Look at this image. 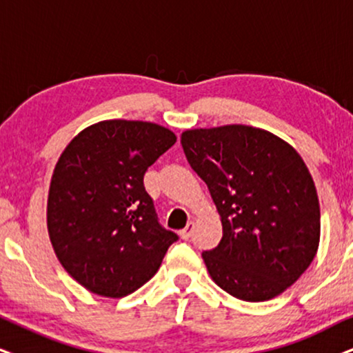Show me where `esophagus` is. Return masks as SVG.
I'll use <instances>...</instances> for the list:
<instances>
[{"label": "esophagus", "instance_id": "34e87169", "mask_svg": "<svg viewBox=\"0 0 353 353\" xmlns=\"http://www.w3.org/2000/svg\"><path fill=\"white\" fill-rule=\"evenodd\" d=\"M194 228H195V225H194V223H192V221H190V223H189V225H187V226H185V228H184V230H182V231H181V233H179V234H181V238H182V239H189V238H190V236H192V233H194Z\"/></svg>", "mask_w": 353, "mask_h": 353}]
</instances>
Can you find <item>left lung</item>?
I'll return each instance as SVG.
<instances>
[{
  "label": "left lung",
  "instance_id": "1",
  "mask_svg": "<svg viewBox=\"0 0 353 353\" xmlns=\"http://www.w3.org/2000/svg\"><path fill=\"white\" fill-rule=\"evenodd\" d=\"M181 145L221 220L220 244L202 254L212 280L243 301L279 296L319 248V199L303 158L249 125L185 130Z\"/></svg>",
  "mask_w": 353,
  "mask_h": 353
}]
</instances>
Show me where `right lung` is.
Here are the masks:
<instances>
[{
  "instance_id": "obj_1",
  "label": "right lung",
  "mask_w": 353,
  "mask_h": 353,
  "mask_svg": "<svg viewBox=\"0 0 353 353\" xmlns=\"http://www.w3.org/2000/svg\"><path fill=\"white\" fill-rule=\"evenodd\" d=\"M166 127L102 120L66 145L53 169L47 230L57 259L79 285L105 298L148 282L177 234L161 228L143 176L176 143Z\"/></svg>"
}]
</instances>
